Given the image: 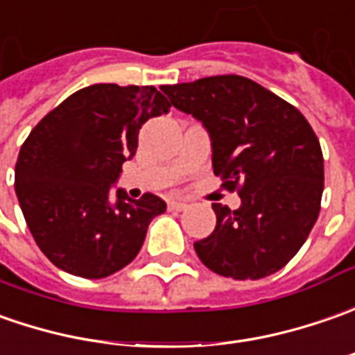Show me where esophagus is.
<instances>
[{
	"mask_svg": "<svg viewBox=\"0 0 355 355\" xmlns=\"http://www.w3.org/2000/svg\"><path fill=\"white\" fill-rule=\"evenodd\" d=\"M184 208H189V204L187 202H182V200H171L168 202V210H184Z\"/></svg>",
	"mask_w": 355,
	"mask_h": 355,
	"instance_id": "esophagus-1",
	"label": "esophagus"
}]
</instances>
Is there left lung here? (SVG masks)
Listing matches in <instances>:
<instances>
[{
	"mask_svg": "<svg viewBox=\"0 0 355 355\" xmlns=\"http://www.w3.org/2000/svg\"><path fill=\"white\" fill-rule=\"evenodd\" d=\"M171 105L192 114L212 141L214 175L241 204H212L216 227L194 243L218 275L263 279L302 248L320 212L324 159L295 105L238 74L163 86Z\"/></svg>",
	"mask_w": 355,
	"mask_h": 355,
	"instance_id": "obj_1",
	"label": "left lung"
}]
</instances>
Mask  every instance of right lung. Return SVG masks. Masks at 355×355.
I'll use <instances>...</instances> for the list:
<instances>
[{
    "label": "right lung",
    "instance_id": "obj_1",
    "mask_svg": "<svg viewBox=\"0 0 355 355\" xmlns=\"http://www.w3.org/2000/svg\"><path fill=\"white\" fill-rule=\"evenodd\" d=\"M171 110L153 86L94 84L82 88L35 125L15 165V192L25 222L58 269L104 279L139 253L147 227L166 210L143 194L117 189L121 165L137 149L141 125Z\"/></svg>",
    "mask_w": 355,
    "mask_h": 355
}]
</instances>
